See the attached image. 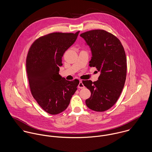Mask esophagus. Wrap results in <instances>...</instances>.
Listing matches in <instances>:
<instances>
[{
  "instance_id": "34e87169",
  "label": "esophagus",
  "mask_w": 152,
  "mask_h": 152,
  "mask_svg": "<svg viewBox=\"0 0 152 152\" xmlns=\"http://www.w3.org/2000/svg\"><path fill=\"white\" fill-rule=\"evenodd\" d=\"M78 87H79V88H84V84H83V83H82V81H80L79 84L78 85Z\"/></svg>"
}]
</instances>
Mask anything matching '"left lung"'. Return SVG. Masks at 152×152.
<instances>
[{"mask_svg":"<svg viewBox=\"0 0 152 152\" xmlns=\"http://www.w3.org/2000/svg\"><path fill=\"white\" fill-rule=\"evenodd\" d=\"M80 35L91 51L89 66L101 72L97 81H82L91 92L86 104L93 111H105L115 104L124 87L127 69L125 52L118 38L105 30H90Z\"/></svg>","mask_w":152,"mask_h":152,"instance_id":"obj_1","label":"left lung"}]
</instances>
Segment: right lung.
Masks as SVG:
<instances>
[{
	"label": "right lung",
	"instance_id": "add662e5",
	"mask_svg": "<svg viewBox=\"0 0 152 152\" xmlns=\"http://www.w3.org/2000/svg\"><path fill=\"white\" fill-rule=\"evenodd\" d=\"M76 33H53L37 38L26 58L31 93L39 105L52 115L65 111L79 80L68 81L59 75L62 57L77 39Z\"/></svg>",
	"mask_w": 152,
	"mask_h": 152
}]
</instances>
